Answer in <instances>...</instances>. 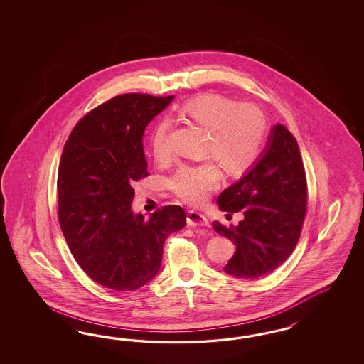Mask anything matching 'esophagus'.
I'll return each mask as SVG.
<instances>
[{"label":"esophagus","instance_id":"obj_1","mask_svg":"<svg viewBox=\"0 0 364 364\" xmlns=\"http://www.w3.org/2000/svg\"><path fill=\"white\" fill-rule=\"evenodd\" d=\"M188 227L196 228V227H210V221L207 220V218L201 213H198L196 210H189L187 213Z\"/></svg>","mask_w":364,"mask_h":364}]
</instances>
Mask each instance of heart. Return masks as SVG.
<instances>
[{"label":"heart","instance_id":"obj_1","mask_svg":"<svg viewBox=\"0 0 364 364\" xmlns=\"http://www.w3.org/2000/svg\"><path fill=\"white\" fill-rule=\"evenodd\" d=\"M183 117L205 128L204 154L213 157L230 175H242L254 166L262 154L268 122L264 112L254 104H239L221 93H200L180 108ZM168 122L154 128L151 148L157 161L169 157L166 145ZM220 173L213 161L183 164L169 180L177 198L191 204H201L219 186Z\"/></svg>","mask_w":364,"mask_h":364}]
</instances>
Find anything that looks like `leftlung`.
<instances>
[{
    "instance_id": "8db88e82",
    "label": "left lung",
    "mask_w": 364,
    "mask_h": 364,
    "mask_svg": "<svg viewBox=\"0 0 364 364\" xmlns=\"http://www.w3.org/2000/svg\"><path fill=\"white\" fill-rule=\"evenodd\" d=\"M221 210L239 212L236 227L213 221V230L236 244L224 267L237 279H257L283 264L292 254L307 210V180L296 139L276 124L262 157L251 171L218 198Z\"/></svg>"
}]
</instances>
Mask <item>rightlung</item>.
<instances>
[{
  "instance_id": "right-lung-1",
  "label": "right lung",
  "mask_w": 364,
  "mask_h": 364,
  "mask_svg": "<svg viewBox=\"0 0 364 364\" xmlns=\"http://www.w3.org/2000/svg\"><path fill=\"white\" fill-rule=\"evenodd\" d=\"M175 96L125 93L76 124L64 146L58 178V221L87 275L114 291H134L161 267L166 237L186 227V212L166 205L145 219L133 213V186L148 176L143 134Z\"/></svg>"
}]
</instances>
